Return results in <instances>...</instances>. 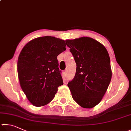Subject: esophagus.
<instances>
[{
  "label": "esophagus",
  "mask_w": 131,
  "mask_h": 131,
  "mask_svg": "<svg viewBox=\"0 0 131 131\" xmlns=\"http://www.w3.org/2000/svg\"><path fill=\"white\" fill-rule=\"evenodd\" d=\"M63 74H64V76L65 77H66L67 76V71H64L63 72Z\"/></svg>",
  "instance_id": "obj_1"
}]
</instances>
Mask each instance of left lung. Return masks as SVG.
Listing matches in <instances>:
<instances>
[{"label":"left lung","instance_id":"obj_1","mask_svg":"<svg viewBox=\"0 0 131 131\" xmlns=\"http://www.w3.org/2000/svg\"><path fill=\"white\" fill-rule=\"evenodd\" d=\"M77 64L75 75L68 83L80 106L92 108L106 93L112 78L111 60L104 45L90 37L66 40Z\"/></svg>","mask_w":131,"mask_h":131}]
</instances>
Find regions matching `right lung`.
Masks as SVG:
<instances>
[{
	"instance_id": "1",
	"label": "right lung",
	"mask_w": 131,
	"mask_h": 131,
	"mask_svg": "<svg viewBox=\"0 0 131 131\" xmlns=\"http://www.w3.org/2000/svg\"><path fill=\"white\" fill-rule=\"evenodd\" d=\"M66 46L64 40L44 36L30 41L20 52L17 63L20 85L34 106L49 103L63 84L57 56Z\"/></svg>"
}]
</instances>
